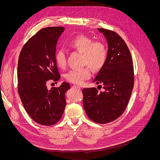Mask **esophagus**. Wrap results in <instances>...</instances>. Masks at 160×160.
I'll list each match as a JSON object with an SVG mask.
<instances>
[{
  "mask_svg": "<svg viewBox=\"0 0 160 160\" xmlns=\"http://www.w3.org/2000/svg\"><path fill=\"white\" fill-rule=\"evenodd\" d=\"M73 87L75 88H77V89H81V88L79 87V86H74Z\"/></svg>",
  "mask_w": 160,
  "mask_h": 160,
  "instance_id": "34e87169",
  "label": "esophagus"
}]
</instances>
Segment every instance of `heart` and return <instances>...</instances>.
<instances>
[{
    "label": "heart",
    "mask_w": 160,
    "mask_h": 160,
    "mask_svg": "<svg viewBox=\"0 0 160 160\" xmlns=\"http://www.w3.org/2000/svg\"><path fill=\"white\" fill-rule=\"evenodd\" d=\"M67 47L82 54V63L88 65L93 71H98L105 63L107 50L105 45L100 41H93L89 37L80 35L72 38L66 44ZM55 61L59 68L66 66V56L62 49L55 53ZM91 77V71L88 67L72 69L65 74L66 80L74 84L81 85Z\"/></svg>",
    "instance_id": "heart-1"
}]
</instances>
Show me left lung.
Segmentation results:
<instances>
[{
  "mask_svg": "<svg viewBox=\"0 0 160 160\" xmlns=\"http://www.w3.org/2000/svg\"><path fill=\"white\" fill-rule=\"evenodd\" d=\"M98 30L106 39L108 50L105 63L93 82L101 83L104 91L83 89V104L91 121L106 124L119 117L128 104L133 87V67L130 50L121 36L111 30Z\"/></svg>",
  "mask_w": 160,
  "mask_h": 160,
  "instance_id": "1",
  "label": "left lung"
}]
</instances>
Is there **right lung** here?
I'll list each match as a JSON object with an SVG mask.
<instances>
[{"mask_svg": "<svg viewBox=\"0 0 160 160\" xmlns=\"http://www.w3.org/2000/svg\"><path fill=\"white\" fill-rule=\"evenodd\" d=\"M63 27L40 30L25 44L18 66V91L23 106L35 122L51 126L60 120L66 106L65 93L70 89L63 82L58 88L47 89L50 82L60 79L55 53Z\"/></svg>", "mask_w": 160, "mask_h": 160, "instance_id": "add662e5", "label": "right lung"}]
</instances>
